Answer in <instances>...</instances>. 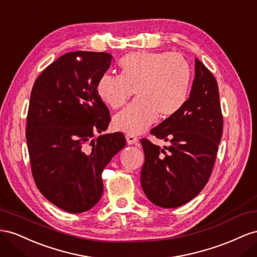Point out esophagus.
I'll return each instance as SVG.
<instances>
[{"mask_svg": "<svg viewBox=\"0 0 257 257\" xmlns=\"http://www.w3.org/2000/svg\"><path fill=\"white\" fill-rule=\"evenodd\" d=\"M126 140H127L128 144H136V143H138L139 139L136 136H134V135H127L126 136Z\"/></svg>", "mask_w": 257, "mask_h": 257, "instance_id": "1", "label": "esophagus"}]
</instances>
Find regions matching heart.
Instances as JSON below:
<instances>
[{
	"instance_id": "b5f03b06",
	"label": "heart",
	"mask_w": 257,
	"mask_h": 257,
	"mask_svg": "<svg viewBox=\"0 0 257 257\" xmlns=\"http://www.w3.org/2000/svg\"><path fill=\"white\" fill-rule=\"evenodd\" d=\"M121 75L105 73L97 92L103 103L117 109L137 92L138 102L115 115V129L139 135L158 119H169L186 104L192 85V69L181 54L136 51L119 62Z\"/></svg>"
}]
</instances>
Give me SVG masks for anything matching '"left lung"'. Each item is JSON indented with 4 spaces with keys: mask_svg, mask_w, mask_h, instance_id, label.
<instances>
[{
    "mask_svg": "<svg viewBox=\"0 0 257 257\" xmlns=\"http://www.w3.org/2000/svg\"><path fill=\"white\" fill-rule=\"evenodd\" d=\"M151 134L171 144L161 149L148 139L141 140L143 192L158 207H181L206 186L223 134L217 82L201 61L195 60V78L184 107Z\"/></svg>",
    "mask_w": 257,
    "mask_h": 257,
    "instance_id": "1",
    "label": "left lung"
}]
</instances>
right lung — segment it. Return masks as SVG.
I'll return each mask as SVG.
<instances>
[{"label":"right lung","mask_w":257,"mask_h":257,"mask_svg":"<svg viewBox=\"0 0 257 257\" xmlns=\"http://www.w3.org/2000/svg\"><path fill=\"white\" fill-rule=\"evenodd\" d=\"M112 55L72 51L49 64L33 85L27 143L36 186L70 213L91 209L103 193L102 171L126 145L121 133L106 130L111 116L97 85Z\"/></svg>","instance_id":"obj_1"}]
</instances>
